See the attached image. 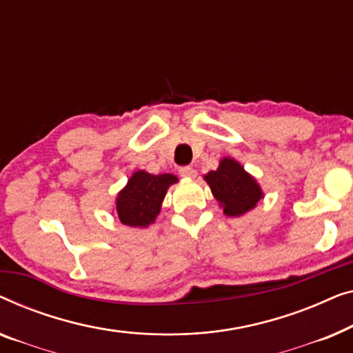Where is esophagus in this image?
Wrapping results in <instances>:
<instances>
[{"label": "esophagus", "instance_id": "34e87169", "mask_svg": "<svg viewBox=\"0 0 353 353\" xmlns=\"http://www.w3.org/2000/svg\"><path fill=\"white\" fill-rule=\"evenodd\" d=\"M179 174H181L182 177L193 179V177H196V171L193 170V168H190V166H182L181 170H179Z\"/></svg>", "mask_w": 353, "mask_h": 353}]
</instances>
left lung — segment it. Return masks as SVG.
Masks as SVG:
<instances>
[{
	"label": "left lung",
	"mask_w": 353,
	"mask_h": 353,
	"mask_svg": "<svg viewBox=\"0 0 353 353\" xmlns=\"http://www.w3.org/2000/svg\"><path fill=\"white\" fill-rule=\"evenodd\" d=\"M205 181L219 205L224 208V214L230 217L243 216L251 211L264 196L256 179L248 174L245 168L233 158H222L219 168L208 172Z\"/></svg>",
	"instance_id": "1"
}]
</instances>
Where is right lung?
Listing matches in <instances>:
<instances>
[{
  "label": "right lung",
  "mask_w": 353,
  "mask_h": 353,
  "mask_svg": "<svg viewBox=\"0 0 353 353\" xmlns=\"http://www.w3.org/2000/svg\"><path fill=\"white\" fill-rule=\"evenodd\" d=\"M177 182L172 174H150L136 171L126 187L117 196V214L121 224L129 227H148L160 214L161 203L168 188Z\"/></svg>",
  "instance_id": "right-lung-1"
}]
</instances>
